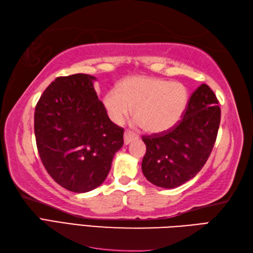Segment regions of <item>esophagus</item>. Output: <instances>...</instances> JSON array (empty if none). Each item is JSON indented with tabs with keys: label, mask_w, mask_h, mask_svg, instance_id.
Instances as JSON below:
<instances>
[{
	"label": "esophagus",
	"mask_w": 253,
	"mask_h": 253,
	"mask_svg": "<svg viewBox=\"0 0 253 253\" xmlns=\"http://www.w3.org/2000/svg\"><path fill=\"white\" fill-rule=\"evenodd\" d=\"M137 139V135L132 133L131 131H126L125 132V144L128 145L130 143H132L133 140Z\"/></svg>",
	"instance_id": "1"
}]
</instances>
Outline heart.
Wrapping results in <instances>:
<instances>
[{"instance_id":"1","label":"heart","mask_w":253,"mask_h":253,"mask_svg":"<svg viewBox=\"0 0 253 253\" xmlns=\"http://www.w3.org/2000/svg\"><path fill=\"white\" fill-rule=\"evenodd\" d=\"M189 101L187 88L180 83L153 77H134L118 89L109 90L104 104L114 122L122 123L132 114L146 131L169 130L180 121Z\"/></svg>"}]
</instances>
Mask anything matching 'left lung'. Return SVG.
<instances>
[{
	"instance_id": "8db88e82",
	"label": "left lung",
	"mask_w": 253,
	"mask_h": 253,
	"mask_svg": "<svg viewBox=\"0 0 253 253\" xmlns=\"http://www.w3.org/2000/svg\"><path fill=\"white\" fill-rule=\"evenodd\" d=\"M213 91L203 84L188 102L182 119L166 132L143 136L145 177L155 186L173 189L199 173L211 156L221 109Z\"/></svg>"
}]
</instances>
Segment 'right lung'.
I'll return each instance as SVG.
<instances>
[{
  "label": "right lung",
  "instance_id": "obj_1",
  "mask_svg": "<svg viewBox=\"0 0 253 253\" xmlns=\"http://www.w3.org/2000/svg\"><path fill=\"white\" fill-rule=\"evenodd\" d=\"M87 74L58 77L35 107L36 146L47 173L76 193L104 182L115 153L123 146V128L110 120Z\"/></svg>",
  "mask_w": 253,
  "mask_h": 253
}]
</instances>
